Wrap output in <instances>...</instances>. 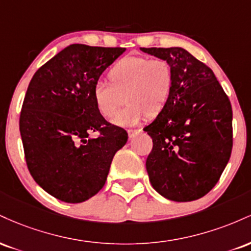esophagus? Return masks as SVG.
<instances>
[{
  "instance_id": "1",
  "label": "esophagus",
  "mask_w": 251,
  "mask_h": 251,
  "mask_svg": "<svg viewBox=\"0 0 251 251\" xmlns=\"http://www.w3.org/2000/svg\"><path fill=\"white\" fill-rule=\"evenodd\" d=\"M140 132H142V129H140V128H138V129H128V137L132 139V138H134L135 135L139 134Z\"/></svg>"
}]
</instances>
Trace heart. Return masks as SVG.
<instances>
[{
	"mask_svg": "<svg viewBox=\"0 0 251 251\" xmlns=\"http://www.w3.org/2000/svg\"><path fill=\"white\" fill-rule=\"evenodd\" d=\"M108 81L98 80L92 88V99L100 114L116 113L125 96V108L112 118L117 126H134L148 116H157L165 108L174 88V72L162 59L127 56L108 72Z\"/></svg>",
	"mask_w": 251,
	"mask_h": 251,
	"instance_id": "1",
	"label": "heart"
}]
</instances>
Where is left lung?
<instances>
[{"instance_id": "obj_1", "label": "left lung", "mask_w": 251, "mask_h": 251, "mask_svg": "<svg viewBox=\"0 0 251 251\" xmlns=\"http://www.w3.org/2000/svg\"><path fill=\"white\" fill-rule=\"evenodd\" d=\"M174 72L165 108L144 128L153 148L146 159L150 181L163 197L191 201L216 185L232 149V109L214 72L180 47L140 48Z\"/></svg>"}]
</instances>
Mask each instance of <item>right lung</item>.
I'll use <instances>...</instances> for the list:
<instances>
[{
  "label": "right lung",
  "mask_w": 251,
  "mask_h": 251,
  "mask_svg": "<svg viewBox=\"0 0 251 251\" xmlns=\"http://www.w3.org/2000/svg\"><path fill=\"white\" fill-rule=\"evenodd\" d=\"M125 50L75 43L31 77L20 116L25 162L34 180L57 200L81 203L97 195L127 142V132L106 122L92 99L94 82ZM97 130L99 137H89Z\"/></svg>",
  "instance_id": "right-lung-1"
}]
</instances>
